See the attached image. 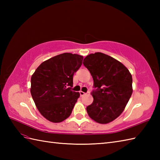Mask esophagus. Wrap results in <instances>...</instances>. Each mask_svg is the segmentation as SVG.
<instances>
[{"label": "esophagus", "instance_id": "1", "mask_svg": "<svg viewBox=\"0 0 160 160\" xmlns=\"http://www.w3.org/2000/svg\"><path fill=\"white\" fill-rule=\"evenodd\" d=\"M80 96H84V95H85L86 93H84V92H83V91H80Z\"/></svg>", "mask_w": 160, "mask_h": 160}]
</instances>
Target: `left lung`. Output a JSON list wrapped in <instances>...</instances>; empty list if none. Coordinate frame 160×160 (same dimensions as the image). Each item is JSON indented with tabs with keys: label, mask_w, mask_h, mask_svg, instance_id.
Listing matches in <instances>:
<instances>
[{
	"label": "left lung",
	"mask_w": 160,
	"mask_h": 160,
	"mask_svg": "<svg viewBox=\"0 0 160 160\" xmlns=\"http://www.w3.org/2000/svg\"><path fill=\"white\" fill-rule=\"evenodd\" d=\"M83 64L92 76L95 89L87 113L98 123H109L120 116L130 99L131 74L123 64L100 52L88 55Z\"/></svg>",
	"instance_id": "1"
}]
</instances>
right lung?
Instances as JSON below:
<instances>
[{"instance_id": "right-lung-1", "label": "right lung", "mask_w": 160, "mask_h": 160, "mask_svg": "<svg viewBox=\"0 0 160 160\" xmlns=\"http://www.w3.org/2000/svg\"><path fill=\"white\" fill-rule=\"evenodd\" d=\"M82 60V56L64 53L40 64L32 75V96L47 120L58 123L69 117L80 97L79 93L71 91L73 76Z\"/></svg>"}]
</instances>
